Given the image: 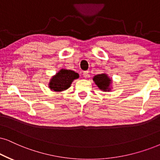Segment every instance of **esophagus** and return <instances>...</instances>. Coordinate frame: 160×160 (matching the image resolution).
<instances>
[{
	"mask_svg": "<svg viewBox=\"0 0 160 160\" xmlns=\"http://www.w3.org/2000/svg\"><path fill=\"white\" fill-rule=\"evenodd\" d=\"M83 77L85 78H89V77H90L89 72H88V71H85V72H83Z\"/></svg>",
	"mask_w": 160,
	"mask_h": 160,
	"instance_id": "obj_1",
	"label": "esophagus"
}]
</instances>
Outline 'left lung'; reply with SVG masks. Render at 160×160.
I'll use <instances>...</instances> for the list:
<instances>
[{"mask_svg":"<svg viewBox=\"0 0 160 160\" xmlns=\"http://www.w3.org/2000/svg\"><path fill=\"white\" fill-rule=\"evenodd\" d=\"M93 80L100 90L103 91V92L111 91V84H112V80L109 78V77L106 74L95 75L93 78Z\"/></svg>","mask_w":160,"mask_h":160,"instance_id":"obj_1","label":"left lung"}]
</instances>
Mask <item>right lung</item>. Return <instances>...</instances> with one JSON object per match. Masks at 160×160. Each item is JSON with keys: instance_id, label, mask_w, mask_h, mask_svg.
Segmentation results:
<instances>
[{"instance_id": "add662e5", "label": "right lung", "mask_w": 160, "mask_h": 160, "mask_svg": "<svg viewBox=\"0 0 160 160\" xmlns=\"http://www.w3.org/2000/svg\"><path fill=\"white\" fill-rule=\"evenodd\" d=\"M79 78V74L69 69H60L50 80L48 87L54 92H62L68 89L74 80Z\"/></svg>"}]
</instances>
